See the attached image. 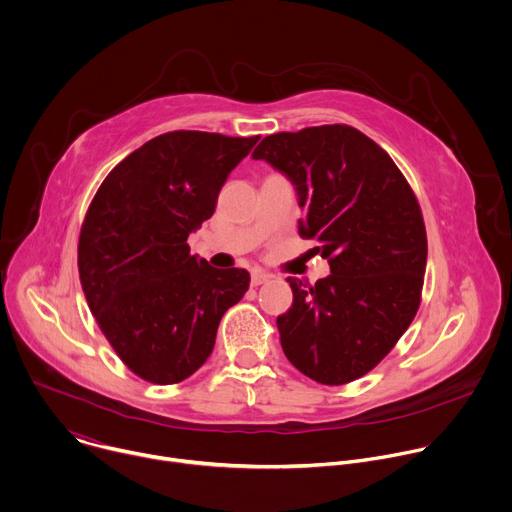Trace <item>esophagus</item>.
Segmentation results:
<instances>
[{"label": "esophagus", "mask_w": 512, "mask_h": 512, "mask_svg": "<svg viewBox=\"0 0 512 512\" xmlns=\"http://www.w3.org/2000/svg\"><path fill=\"white\" fill-rule=\"evenodd\" d=\"M268 274H262V272H252V278H250V284L252 286H260V284H264V282H268Z\"/></svg>", "instance_id": "obj_1"}]
</instances>
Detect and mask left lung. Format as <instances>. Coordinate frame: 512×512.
<instances>
[{
	"mask_svg": "<svg viewBox=\"0 0 512 512\" xmlns=\"http://www.w3.org/2000/svg\"><path fill=\"white\" fill-rule=\"evenodd\" d=\"M282 172L330 276H288L292 308L278 316L286 358L308 378L340 386L370 372L416 316L426 270L418 200L392 158L346 124L266 136L252 152Z\"/></svg>",
	"mask_w": 512,
	"mask_h": 512,
	"instance_id": "left-lung-1",
	"label": "left lung"
}]
</instances>
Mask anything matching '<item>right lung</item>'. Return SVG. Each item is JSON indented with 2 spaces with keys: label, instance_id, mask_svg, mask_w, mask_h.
I'll return each mask as SVG.
<instances>
[{
  "label": "right lung",
  "instance_id": "add662e5",
  "mask_svg": "<svg viewBox=\"0 0 512 512\" xmlns=\"http://www.w3.org/2000/svg\"><path fill=\"white\" fill-rule=\"evenodd\" d=\"M258 140L162 134L124 158L88 208L78 244L88 306L120 360L148 382L192 376L250 286L246 270L212 268L186 240Z\"/></svg>",
  "mask_w": 512,
  "mask_h": 512
}]
</instances>
